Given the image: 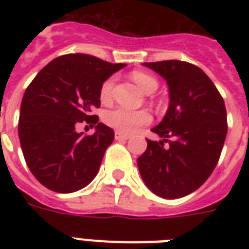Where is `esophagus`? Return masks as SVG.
Returning <instances> with one entry per match:
<instances>
[{
  "label": "esophagus",
  "instance_id": "1",
  "mask_svg": "<svg viewBox=\"0 0 249 249\" xmlns=\"http://www.w3.org/2000/svg\"><path fill=\"white\" fill-rule=\"evenodd\" d=\"M115 140L116 141H128L129 136L128 134H124L121 132H115Z\"/></svg>",
  "mask_w": 249,
  "mask_h": 249
}]
</instances>
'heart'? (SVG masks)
I'll list each match as a JSON object with an SVG mask.
<instances>
[{"label": "heart", "mask_w": 249, "mask_h": 249, "mask_svg": "<svg viewBox=\"0 0 249 249\" xmlns=\"http://www.w3.org/2000/svg\"><path fill=\"white\" fill-rule=\"evenodd\" d=\"M132 79L136 81V84L143 90L146 94L154 93L158 89V81H156L151 75H148L146 72L134 71L132 73ZM113 85H115V79L109 77L106 80L101 88V97L102 103H109L112 99ZM106 124L116 129L117 132L130 134L134 133L137 129L142 125H147L151 121V115L144 111V109H129L124 107H117L115 109H111L105 115Z\"/></svg>", "instance_id": "obj_1"}]
</instances>
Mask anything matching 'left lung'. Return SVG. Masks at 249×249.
Wrapping results in <instances>:
<instances>
[{"mask_svg": "<svg viewBox=\"0 0 249 249\" xmlns=\"http://www.w3.org/2000/svg\"><path fill=\"white\" fill-rule=\"evenodd\" d=\"M143 66L166 81L169 107L151 129L163 140H147L146 151L137 159L141 177L158 196H186L208 179L220 159L228 134L225 102L212 80L194 64L164 60Z\"/></svg>", "mask_w": 249, "mask_h": 249, "instance_id": "left-lung-1", "label": "left lung"}]
</instances>
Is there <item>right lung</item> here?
<instances>
[{"label":"right lung","instance_id":"add662e5","mask_svg":"<svg viewBox=\"0 0 249 249\" xmlns=\"http://www.w3.org/2000/svg\"><path fill=\"white\" fill-rule=\"evenodd\" d=\"M126 64L108 63L88 54L58 56L25 89L18 133L29 170L52 191L70 194L97 176L113 130L98 123L101 88ZM85 121L96 126L91 136L75 132Z\"/></svg>","mask_w":249,"mask_h":249}]
</instances>
